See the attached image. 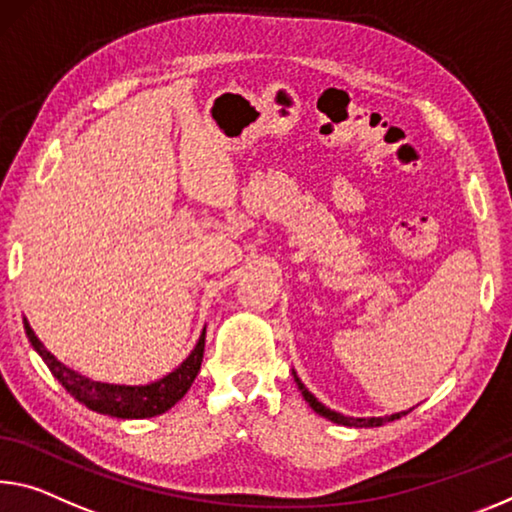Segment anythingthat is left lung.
<instances>
[{
    "instance_id": "8db88e82",
    "label": "left lung",
    "mask_w": 512,
    "mask_h": 512,
    "mask_svg": "<svg viewBox=\"0 0 512 512\" xmlns=\"http://www.w3.org/2000/svg\"><path fill=\"white\" fill-rule=\"evenodd\" d=\"M291 373H294V380H296V385L300 389V394H303V399L310 403V408L316 412V415L330 419L332 424L348 426V428H373V426L389 424V421L399 419V417L408 415V412H410V410H403V412H394V415H385V417H348V415H342V412H335V410L326 408V405H323L319 399H316V396L310 392V389L303 385V380L296 376V371H291Z\"/></svg>"
}]
</instances>
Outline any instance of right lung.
I'll use <instances>...</instances> for the list:
<instances>
[{"instance_id": "1", "label": "right lung", "mask_w": 512, "mask_h": 512, "mask_svg": "<svg viewBox=\"0 0 512 512\" xmlns=\"http://www.w3.org/2000/svg\"><path fill=\"white\" fill-rule=\"evenodd\" d=\"M24 332H27L34 351L43 358V362L50 367L52 376L68 389L70 396L86 405L88 410L100 412V415H109L116 419H148L164 415L166 410L182 399L189 392L193 380H196L202 353H205V328H202L200 337L193 351L186 355L182 364H177L173 371H168L166 376H161L152 383L145 385H125V383H104V380H93L70 369L68 364L56 360L54 355L47 351L45 344L36 337V332L31 330L29 321L24 319Z\"/></svg>"}]
</instances>
